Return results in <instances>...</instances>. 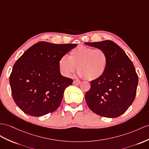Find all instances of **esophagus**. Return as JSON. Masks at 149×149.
<instances>
[{"mask_svg":"<svg viewBox=\"0 0 149 149\" xmlns=\"http://www.w3.org/2000/svg\"><path fill=\"white\" fill-rule=\"evenodd\" d=\"M73 84H81V81H77V80H74Z\"/></svg>","mask_w":149,"mask_h":149,"instance_id":"1","label":"esophagus"}]
</instances>
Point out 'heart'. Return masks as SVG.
<instances>
[{"label": "heart", "instance_id": "heart-1", "mask_svg": "<svg viewBox=\"0 0 149 149\" xmlns=\"http://www.w3.org/2000/svg\"><path fill=\"white\" fill-rule=\"evenodd\" d=\"M108 64V55L103 49L82 45L72 49L69 58L63 56L59 60L60 70L64 76L69 77L77 67L79 75L87 81L102 77Z\"/></svg>", "mask_w": 149, "mask_h": 149}]
</instances>
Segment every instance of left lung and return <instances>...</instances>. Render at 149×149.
<instances>
[{
    "instance_id": "1",
    "label": "left lung",
    "mask_w": 149,
    "mask_h": 149,
    "mask_svg": "<svg viewBox=\"0 0 149 149\" xmlns=\"http://www.w3.org/2000/svg\"><path fill=\"white\" fill-rule=\"evenodd\" d=\"M85 44L103 49L108 58L103 75L91 81V88L85 95L87 104L101 116H120L135 98L139 77L135 67L123 49L112 41Z\"/></svg>"
}]
</instances>
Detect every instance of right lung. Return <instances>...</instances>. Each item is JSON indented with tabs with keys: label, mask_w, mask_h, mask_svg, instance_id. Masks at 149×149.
<instances>
[{
	"label": "right lung",
	"mask_w": 149,
	"mask_h": 149,
	"mask_svg": "<svg viewBox=\"0 0 149 149\" xmlns=\"http://www.w3.org/2000/svg\"><path fill=\"white\" fill-rule=\"evenodd\" d=\"M77 45L40 41L19 58L9 82L14 101L22 111L41 116L59 107L65 89L73 82L61 75L59 60Z\"/></svg>",
	"instance_id": "right-lung-1"
}]
</instances>
